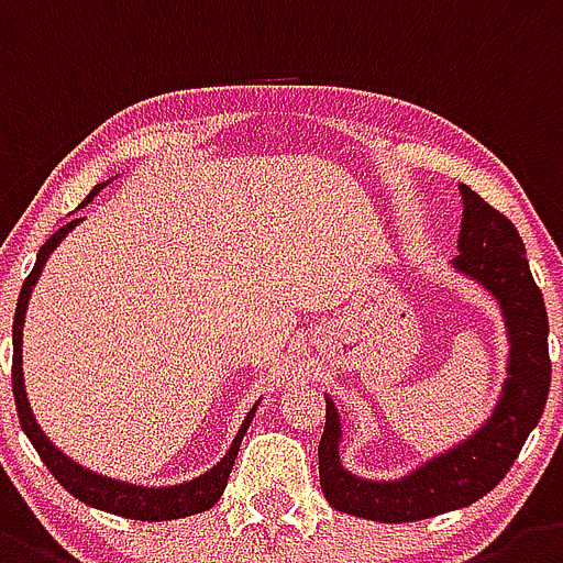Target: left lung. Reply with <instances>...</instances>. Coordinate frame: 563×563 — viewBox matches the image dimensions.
Wrapping results in <instances>:
<instances>
[{"mask_svg":"<svg viewBox=\"0 0 563 563\" xmlns=\"http://www.w3.org/2000/svg\"><path fill=\"white\" fill-rule=\"evenodd\" d=\"M457 257L452 269L474 280L499 306L508 336L505 382L494 409L465 440L415 465L398 479H367L344 468V420L325 395V432L319 440V485L331 508L358 519L401 525L468 508L503 483L521 445L544 412L550 393L544 297L530 275L516 227L503 212L485 205L468 185H460Z\"/></svg>","mask_w":563,"mask_h":563,"instance_id":"obj_1","label":"left lung"}]
</instances>
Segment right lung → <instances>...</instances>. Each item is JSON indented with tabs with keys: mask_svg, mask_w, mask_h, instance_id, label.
Listing matches in <instances>:
<instances>
[{
	"mask_svg": "<svg viewBox=\"0 0 563 563\" xmlns=\"http://www.w3.org/2000/svg\"><path fill=\"white\" fill-rule=\"evenodd\" d=\"M98 190H103V185H95L92 194L86 196L84 205H80L78 210H84V207L98 196ZM80 221L84 219L67 221L58 232H53V235L47 238V244H44L42 250H38V255H35L33 272L27 275V280H24L22 286V294H19L16 319H13V395H16L19 423H22L24 434L30 438V443H33V449L38 452V457L44 460V465L53 471V477L58 479V483L75 496V499L92 505V508L106 510V514L125 516V519H140V521H168V519H181V516L201 514V510H210L212 505L219 503L221 494H224L230 471L232 465H235L238 449H241V440H244L246 429H250L261 401H255V407L246 412L244 423H241V429H238L235 438H232L224 457L212 465V468H207L205 474H199V477L187 479V483H179V485L123 483V479L103 477V474H98V471L84 468V465L75 463L73 457H67V454L60 452L58 445L44 434V429L38 427V420H35L33 409H30L27 387H24V356H22L24 317H27L30 297H33V288L35 283H38V277H42V269L47 266L49 255L58 250L60 241H64V238L80 224Z\"/></svg>",
	"mask_w": 563,
	"mask_h": 563,
	"instance_id": "add662e5",
	"label": "right lung"
}]
</instances>
